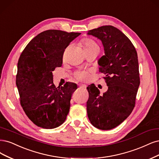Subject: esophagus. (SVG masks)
Returning a JSON list of instances; mask_svg holds the SVG:
<instances>
[{
  "label": "esophagus",
  "instance_id": "obj_1",
  "mask_svg": "<svg viewBox=\"0 0 159 159\" xmlns=\"http://www.w3.org/2000/svg\"><path fill=\"white\" fill-rule=\"evenodd\" d=\"M79 86L80 87H83V88H85V87H86V85L85 84H80Z\"/></svg>",
  "mask_w": 159,
  "mask_h": 159
}]
</instances>
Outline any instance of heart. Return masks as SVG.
Masks as SVG:
<instances>
[{"mask_svg":"<svg viewBox=\"0 0 159 159\" xmlns=\"http://www.w3.org/2000/svg\"><path fill=\"white\" fill-rule=\"evenodd\" d=\"M82 45L83 47L85 49H91V48H98V47L97 43L91 39L89 38H85L83 41H82ZM87 76V74L85 72H81L76 74V77L80 80H85Z\"/></svg>","mask_w":159,"mask_h":159,"instance_id":"b5f03b06","label":"heart"}]
</instances>
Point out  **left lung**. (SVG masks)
Returning a JSON list of instances; mask_svg holds the SVG:
<instances>
[{
  "instance_id": "8db88e82",
  "label": "left lung",
  "mask_w": 159,
  "mask_h": 159,
  "mask_svg": "<svg viewBox=\"0 0 159 159\" xmlns=\"http://www.w3.org/2000/svg\"><path fill=\"white\" fill-rule=\"evenodd\" d=\"M87 34L102 43L105 55L98 64L108 86L102 95L94 84L87 87V116L95 128L111 129L123 122L135 107L140 84L138 54L128 37L114 26H101Z\"/></svg>"
}]
</instances>
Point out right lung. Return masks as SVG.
Listing matches in <instances>:
<instances>
[{
  "mask_svg": "<svg viewBox=\"0 0 159 159\" xmlns=\"http://www.w3.org/2000/svg\"><path fill=\"white\" fill-rule=\"evenodd\" d=\"M80 34L56 30L43 31L31 40L21 54L16 86L21 106L37 126L53 129L66 119L77 84L67 82L56 87L52 72L61 66L66 48Z\"/></svg>",
  "mask_w": 159,
  "mask_h": 159,
  "instance_id": "1",
  "label": "right lung"
}]
</instances>
